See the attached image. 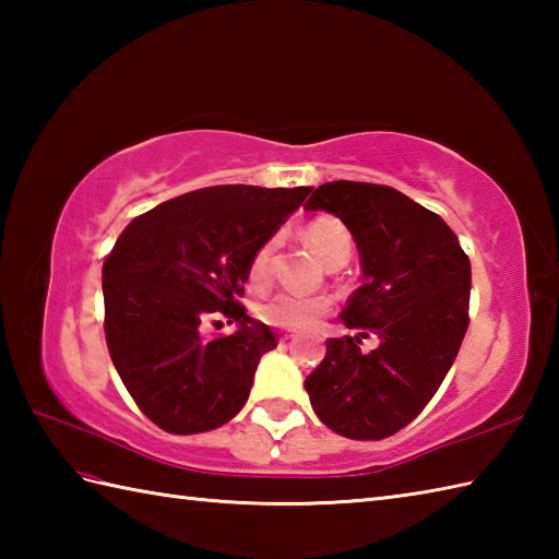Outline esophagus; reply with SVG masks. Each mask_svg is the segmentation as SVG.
Instances as JSON below:
<instances>
[{"instance_id":"obj_1","label":"esophagus","mask_w":559,"mask_h":559,"mask_svg":"<svg viewBox=\"0 0 559 559\" xmlns=\"http://www.w3.org/2000/svg\"><path fill=\"white\" fill-rule=\"evenodd\" d=\"M281 341H283V343H290V341H295V334H293V331H283Z\"/></svg>"}]
</instances>
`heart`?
<instances>
[{
	"label": "heart",
	"mask_w": 559,
	"mask_h": 559,
	"mask_svg": "<svg viewBox=\"0 0 559 559\" xmlns=\"http://www.w3.org/2000/svg\"><path fill=\"white\" fill-rule=\"evenodd\" d=\"M305 240L312 247V252L317 257H322L324 261L334 259L336 254H350V233L346 230V225L338 223L336 218H314L305 228ZM271 252L273 240L259 245L252 257V264H249V271H252L254 278H261L266 273ZM329 307L331 300L324 293L283 288L266 295V298L257 305V314L264 319V322L281 329H310L329 312Z\"/></svg>",
	"instance_id": "1"
}]
</instances>
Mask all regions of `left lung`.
<instances>
[{
    "label": "left lung",
    "instance_id": "left-lung-1",
    "mask_svg": "<svg viewBox=\"0 0 559 559\" xmlns=\"http://www.w3.org/2000/svg\"><path fill=\"white\" fill-rule=\"evenodd\" d=\"M305 209L343 221L362 271L341 312L358 334L326 341L305 389L334 432L391 437L427 406L456 360L468 329L471 261L437 213L394 187L326 182ZM367 335L380 338L374 352L359 348Z\"/></svg>",
    "mask_w": 559,
    "mask_h": 559
}]
</instances>
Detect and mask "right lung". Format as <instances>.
<instances>
[{"instance_id":"add662e5","label":"right lung","mask_w":559,"mask_h":559,"mask_svg":"<svg viewBox=\"0 0 559 559\" xmlns=\"http://www.w3.org/2000/svg\"><path fill=\"white\" fill-rule=\"evenodd\" d=\"M312 187L197 189L127 225L103 264L105 338L136 406L165 432L197 435L235 418L276 334L242 298L249 264ZM223 313L230 337L200 334Z\"/></svg>"}]
</instances>
